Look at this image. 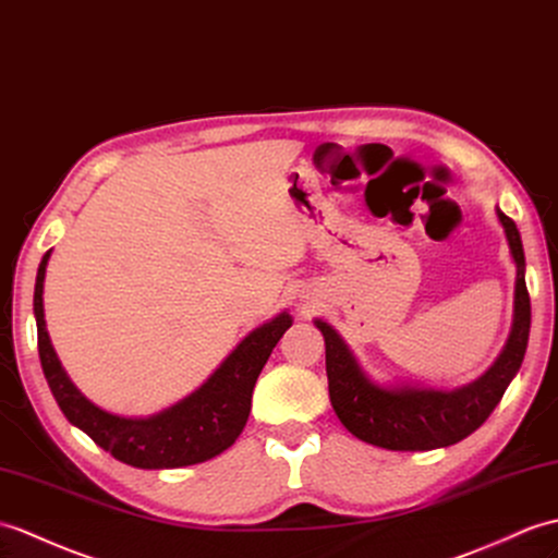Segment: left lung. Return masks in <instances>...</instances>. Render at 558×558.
Returning a JSON list of instances; mask_svg holds the SVG:
<instances>
[{
    "mask_svg": "<svg viewBox=\"0 0 558 558\" xmlns=\"http://www.w3.org/2000/svg\"><path fill=\"white\" fill-rule=\"evenodd\" d=\"M518 268L515 316L511 338L481 380L461 390H418V387L373 385L328 323L316 320L326 338V373L332 409L349 433L368 445L395 451H425L461 442L481 427L501 401L523 364L530 335V294L525 288V254L521 232L497 209Z\"/></svg>",
    "mask_w": 558,
    "mask_h": 558,
    "instance_id": "8db88e82",
    "label": "left lung"
}]
</instances>
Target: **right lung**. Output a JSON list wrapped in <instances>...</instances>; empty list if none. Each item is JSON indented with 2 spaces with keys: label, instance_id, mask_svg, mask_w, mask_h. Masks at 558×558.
<instances>
[{
  "label": "right lung",
  "instance_id": "obj_1",
  "mask_svg": "<svg viewBox=\"0 0 558 558\" xmlns=\"http://www.w3.org/2000/svg\"><path fill=\"white\" fill-rule=\"evenodd\" d=\"M47 262L49 252L37 268L33 296L37 352H40L49 390L63 416L93 437L95 445L109 451L113 459L135 465V469H180V465L202 463L218 457L235 442L250 418L258 373L266 366L282 332L292 326L290 314H280L247 335L235 352L223 361V366L180 404L149 418H121L87 401L75 390V385L59 364L45 328L43 284Z\"/></svg>",
  "mask_w": 558,
  "mask_h": 558
}]
</instances>
